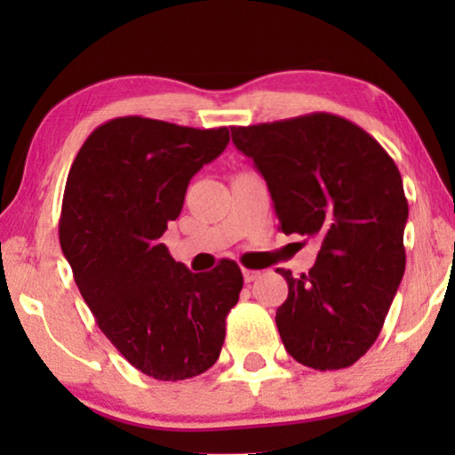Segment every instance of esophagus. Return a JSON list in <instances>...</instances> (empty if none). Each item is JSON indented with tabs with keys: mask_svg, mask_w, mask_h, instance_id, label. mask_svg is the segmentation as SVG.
Segmentation results:
<instances>
[{
	"mask_svg": "<svg viewBox=\"0 0 455 455\" xmlns=\"http://www.w3.org/2000/svg\"><path fill=\"white\" fill-rule=\"evenodd\" d=\"M242 275H244V282H246V283H252L254 279H259L260 271H254V269H244V271H242Z\"/></svg>",
	"mask_w": 455,
	"mask_h": 455,
	"instance_id": "1",
	"label": "esophagus"
}]
</instances>
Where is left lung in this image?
I'll list each match as a JSON object with an SVG mask.
<instances>
[{"instance_id":"1","label":"left lung","mask_w":455,"mask_h":455,"mask_svg":"<svg viewBox=\"0 0 455 455\" xmlns=\"http://www.w3.org/2000/svg\"><path fill=\"white\" fill-rule=\"evenodd\" d=\"M232 140L269 186L279 229L321 240L308 273L277 269L288 282L275 315L285 350L315 371L352 366L381 333L406 269L400 170L333 114L232 126Z\"/></svg>"}]
</instances>
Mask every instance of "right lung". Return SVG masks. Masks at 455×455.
I'll return each mask as SVG.
<instances>
[{"mask_svg": "<svg viewBox=\"0 0 455 455\" xmlns=\"http://www.w3.org/2000/svg\"><path fill=\"white\" fill-rule=\"evenodd\" d=\"M228 142V128L116 117L92 130L68 173L60 244L74 282L117 352L159 381L217 363L244 283L234 260L192 273L159 242L190 178Z\"/></svg>", "mask_w": 455, "mask_h": 455, "instance_id": "right-lung-1", "label": "right lung"}]
</instances>
